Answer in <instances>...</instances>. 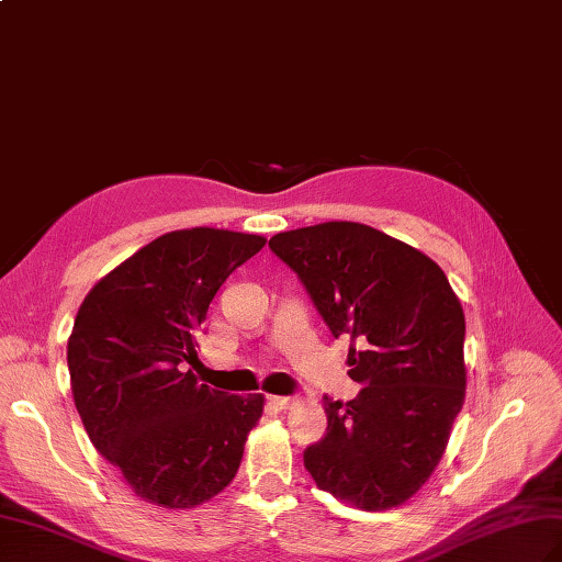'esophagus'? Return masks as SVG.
I'll list each match as a JSON object with an SVG mask.
<instances>
[{
	"label": "esophagus",
	"instance_id": "obj_1",
	"mask_svg": "<svg viewBox=\"0 0 562 562\" xmlns=\"http://www.w3.org/2000/svg\"><path fill=\"white\" fill-rule=\"evenodd\" d=\"M268 401L276 408H280V411H290L294 406V398L292 396H268Z\"/></svg>",
	"mask_w": 562,
	"mask_h": 562
}]
</instances>
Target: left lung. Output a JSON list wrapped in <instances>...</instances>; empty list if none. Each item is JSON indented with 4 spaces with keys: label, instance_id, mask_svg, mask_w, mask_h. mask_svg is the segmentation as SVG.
<instances>
[{
    "label": "left lung",
    "instance_id": "obj_1",
    "mask_svg": "<svg viewBox=\"0 0 562 562\" xmlns=\"http://www.w3.org/2000/svg\"><path fill=\"white\" fill-rule=\"evenodd\" d=\"M270 251L304 284L335 339H349L341 404L304 465L323 492L361 510L408 501L429 480L465 398V315L443 270L380 229L333 221L280 233Z\"/></svg>",
    "mask_w": 562,
    "mask_h": 562
}]
</instances>
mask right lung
<instances>
[{
    "label": "right lung",
    "mask_w": 562,
    "mask_h": 562,
    "mask_svg": "<svg viewBox=\"0 0 562 562\" xmlns=\"http://www.w3.org/2000/svg\"><path fill=\"white\" fill-rule=\"evenodd\" d=\"M266 237L192 227L127 258L85 296L68 339L76 408L133 492L192 508L233 482L263 396L199 384L196 337L221 284Z\"/></svg>",
    "instance_id": "right-lung-1"
}]
</instances>
